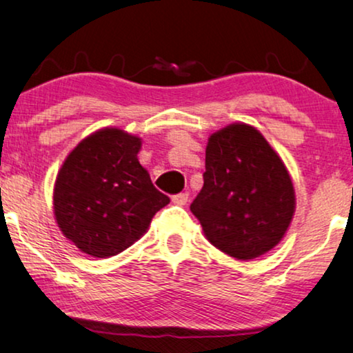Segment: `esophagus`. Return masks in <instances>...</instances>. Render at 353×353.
I'll return each instance as SVG.
<instances>
[{"mask_svg":"<svg viewBox=\"0 0 353 353\" xmlns=\"http://www.w3.org/2000/svg\"><path fill=\"white\" fill-rule=\"evenodd\" d=\"M188 197H190L188 192H180V194L173 196L172 201H173V204H176V205H185L188 202Z\"/></svg>","mask_w":353,"mask_h":353,"instance_id":"34e87169","label":"esophagus"}]
</instances>
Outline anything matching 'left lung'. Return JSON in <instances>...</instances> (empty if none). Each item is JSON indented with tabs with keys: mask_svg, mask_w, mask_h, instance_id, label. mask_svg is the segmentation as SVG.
<instances>
[{
	"mask_svg": "<svg viewBox=\"0 0 353 353\" xmlns=\"http://www.w3.org/2000/svg\"><path fill=\"white\" fill-rule=\"evenodd\" d=\"M294 210L288 168L259 130L233 123L210 134L191 212L216 249L238 260L260 257L284 238Z\"/></svg>",
	"mask_w": 353,
	"mask_h": 353,
	"instance_id": "obj_1",
	"label": "left lung"
}]
</instances>
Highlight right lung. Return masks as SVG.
I'll use <instances>...</instances> for the list:
<instances>
[{
	"instance_id": "obj_1",
	"label": "right lung",
	"mask_w": 353,
	"mask_h": 353,
	"mask_svg": "<svg viewBox=\"0 0 353 353\" xmlns=\"http://www.w3.org/2000/svg\"><path fill=\"white\" fill-rule=\"evenodd\" d=\"M141 139L101 128L77 144L57 173L52 204L62 234L96 259L117 255L146 233L170 199L138 161Z\"/></svg>"
}]
</instances>
